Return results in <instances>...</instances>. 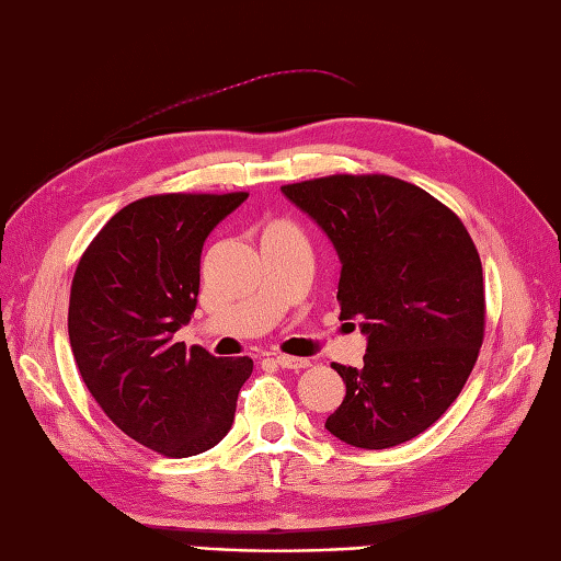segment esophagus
Wrapping results in <instances>:
<instances>
[{
    "mask_svg": "<svg viewBox=\"0 0 561 561\" xmlns=\"http://www.w3.org/2000/svg\"><path fill=\"white\" fill-rule=\"evenodd\" d=\"M276 363L283 367V369H307L309 365V359H305V357H290V355H278L276 357Z\"/></svg>",
    "mask_w": 561,
    "mask_h": 561,
    "instance_id": "esophagus-1",
    "label": "esophagus"
}]
</instances>
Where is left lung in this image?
Here are the masks:
<instances>
[{"mask_svg": "<svg viewBox=\"0 0 561 561\" xmlns=\"http://www.w3.org/2000/svg\"><path fill=\"white\" fill-rule=\"evenodd\" d=\"M341 259V319L367 335L363 367L335 365L345 398L327 430L357 449H391L449 408L484 335L482 264L463 222L389 175L280 186Z\"/></svg>", "mask_w": 561, "mask_h": 561, "instance_id": "1", "label": "left lung"}]
</instances>
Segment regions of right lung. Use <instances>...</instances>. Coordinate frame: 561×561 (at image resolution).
Instances as JSON below:
<instances>
[{
	"label": "right lung",
	"mask_w": 561,
	"mask_h": 561,
	"mask_svg": "<svg viewBox=\"0 0 561 561\" xmlns=\"http://www.w3.org/2000/svg\"><path fill=\"white\" fill-rule=\"evenodd\" d=\"M244 198H139L105 222L73 273L69 343L85 386L124 434L170 458L226 437L254 369L249 357L175 343L196 309L204 242Z\"/></svg>",
	"instance_id": "add662e5"
}]
</instances>
